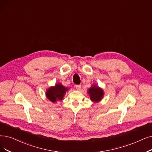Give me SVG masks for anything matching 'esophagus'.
<instances>
[{"mask_svg": "<svg viewBox=\"0 0 152 152\" xmlns=\"http://www.w3.org/2000/svg\"><path fill=\"white\" fill-rule=\"evenodd\" d=\"M75 88L77 90H80V88H81V86H80V85H77V86H75Z\"/></svg>", "mask_w": 152, "mask_h": 152, "instance_id": "34e87169", "label": "esophagus"}]
</instances>
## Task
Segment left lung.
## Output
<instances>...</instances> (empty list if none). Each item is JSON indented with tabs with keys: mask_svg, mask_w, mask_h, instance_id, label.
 <instances>
[{
	"mask_svg": "<svg viewBox=\"0 0 152 152\" xmlns=\"http://www.w3.org/2000/svg\"><path fill=\"white\" fill-rule=\"evenodd\" d=\"M87 93L90 95V100L94 102H100L103 99L104 95L103 90L98 86H96V85H93L88 89Z\"/></svg>",
	"mask_w": 152,
	"mask_h": 152,
	"instance_id": "1",
	"label": "left lung"
}]
</instances>
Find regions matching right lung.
Wrapping results in <instances>:
<instances>
[{
	"label": "right lung",
	"mask_w": 152,
	"mask_h": 152,
	"mask_svg": "<svg viewBox=\"0 0 152 152\" xmlns=\"http://www.w3.org/2000/svg\"><path fill=\"white\" fill-rule=\"evenodd\" d=\"M69 89L63 86L62 84L57 83L54 87H51L46 92L47 98L53 103L62 100Z\"/></svg>",
	"instance_id": "1"
}]
</instances>
